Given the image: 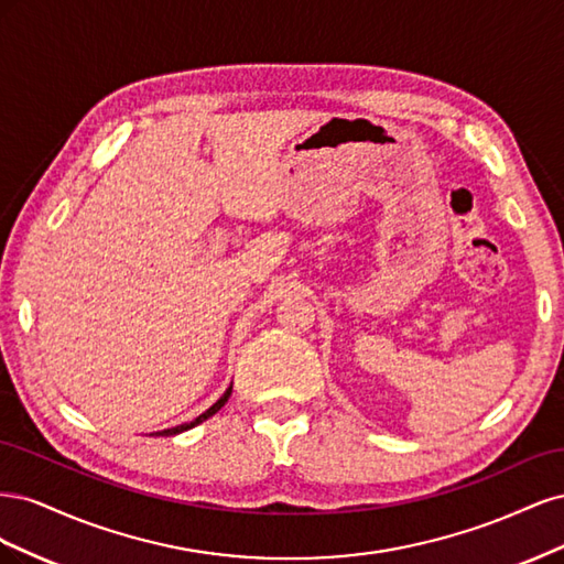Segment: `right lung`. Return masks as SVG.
I'll use <instances>...</instances> for the list:
<instances>
[{
	"label": "right lung",
	"instance_id": "obj_1",
	"mask_svg": "<svg viewBox=\"0 0 564 564\" xmlns=\"http://www.w3.org/2000/svg\"><path fill=\"white\" fill-rule=\"evenodd\" d=\"M230 392H232V386L224 392V398H220L216 404H212L207 412L204 414H199L195 421H191V423H183V425H176V429H166V431H162V433H155V435H178V433H183V431H187V429H193V425H197V423H202V421H207L209 416H214L220 406H224L226 402H228V398H230Z\"/></svg>",
	"mask_w": 564,
	"mask_h": 564
}]
</instances>
